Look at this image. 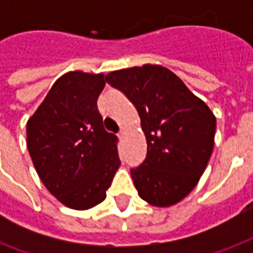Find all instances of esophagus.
Wrapping results in <instances>:
<instances>
[{"label": "esophagus", "instance_id": "34e87169", "mask_svg": "<svg viewBox=\"0 0 253 253\" xmlns=\"http://www.w3.org/2000/svg\"><path fill=\"white\" fill-rule=\"evenodd\" d=\"M118 136H119V139H125V131H123V130L119 131Z\"/></svg>", "mask_w": 253, "mask_h": 253}]
</instances>
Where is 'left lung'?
<instances>
[{
    "label": "left lung",
    "mask_w": 253,
    "mask_h": 253,
    "mask_svg": "<svg viewBox=\"0 0 253 253\" xmlns=\"http://www.w3.org/2000/svg\"><path fill=\"white\" fill-rule=\"evenodd\" d=\"M106 81L134 103L146 135V159L131 168L140 198L159 208L180 202L208 167L214 148V114L162 65L114 71Z\"/></svg>",
    "instance_id": "obj_1"
}]
</instances>
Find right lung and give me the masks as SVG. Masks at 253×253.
<instances>
[{
  "mask_svg": "<svg viewBox=\"0 0 253 253\" xmlns=\"http://www.w3.org/2000/svg\"><path fill=\"white\" fill-rule=\"evenodd\" d=\"M103 75L65 73L27 122V148L42 182L61 204L86 210L106 198L118 169V138L97 109Z\"/></svg>",
  "mask_w": 253,
  "mask_h": 253,
  "instance_id": "1",
  "label": "right lung"
}]
</instances>
